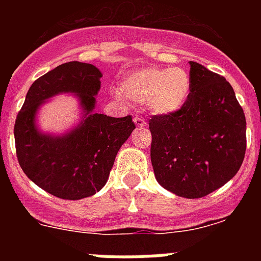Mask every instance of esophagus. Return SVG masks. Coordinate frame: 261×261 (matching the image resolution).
Returning <instances> with one entry per match:
<instances>
[{
    "label": "esophagus",
    "mask_w": 261,
    "mask_h": 261,
    "mask_svg": "<svg viewBox=\"0 0 261 261\" xmlns=\"http://www.w3.org/2000/svg\"><path fill=\"white\" fill-rule=\"evenodd\" d=\"M133 121H135V124L137 126H146V121H145V120L142 119V117L136 116L135 119H133Z\"/></svg>",
    "instance_id": "obj_1"
}]
</instances>
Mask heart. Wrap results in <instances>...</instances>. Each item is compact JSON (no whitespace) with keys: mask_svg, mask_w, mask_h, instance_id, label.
I'll return each instance as SVG.
<instances>
[{"mask_svg":"<svg viewBox=\"0 0 261 261\" xmlns=\"http://www.w3.org/2000/svg\"><path fill=\"white\" fill-rule=\"evenodd\" d=\"M191 91L190 74L181 68H145L126 75L120 95L135 103H146L154 115H171L184 107Z\"/></svg>","mask_w":261,"mask_h":261,"instance_id":"1","label":"heart"}]
</instances>
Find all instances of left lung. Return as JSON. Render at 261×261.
<instances>
[{
    "mask_svg": "<svg viewBox=\"0 0 261 261\" xmlns=\"http://www.w3.org/2000/svg\"><path fill=\"white\" fill-rule=\"evenodd\" d=\"M191 93L181 110L154 115L150 158L155 179L180 197L200 199L226 184L246 153V117L222 75L190 61Z\"/></svg>",
    "mask_w": 261,
    "mask_h": 261,
    "instance_id": "left-lung-1",
    "label": "left lung"
}]
</instances>
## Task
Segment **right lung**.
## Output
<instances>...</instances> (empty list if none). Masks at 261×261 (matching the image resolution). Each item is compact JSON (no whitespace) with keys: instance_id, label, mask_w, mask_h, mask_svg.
<instances>
[{"instance_id":"obj_1","label":"right lung","mask_w":261,"mask_h":261,"mask_svg":"<svg viewBox=\"0 0 261 261\" xmlns=\"http://www.w3.org/2000/svg\"><path fill=\"white\" fill-rule=\"evenodd\" d=\"M100 78V70L91 64L59 65L31 85L15 120V149L23 172L60 199H85L102 190L117 151L136 128L130 115L94 114ZM61 92L76 94L84 110L83 120L65 135L40 133L35 123L38 107Z\"/></svg>"}]
</instances>
